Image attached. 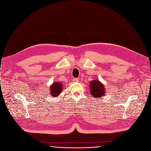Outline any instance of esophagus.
Returning a JSON list of instances; mask_svg holds the SVG:
<instances>
[{
    "mask_svg": "<svg viewBox=\"0 0 151 151\" xmlns=\"http://www.w3.org/2000/svg\"><path fill=\"white\" fill-rule=\"evenodd\" d=\"M73 81L74 82H78V78H74L73 79Z\"/></svg>",
    "mask_w": 151,
    "mask_h": 151,
    "instance_id": "1",
    "label": "esophagus"
}]
</instances>
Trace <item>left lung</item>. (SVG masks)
<instances>
[{
	"instance_id": "obj_1",
	"label": "left lung",
	"mask_w": 151,
	"mask_h": 151,
	"mask_svg": "<svg viewBox=\"0 0 151 151\" xmlns=\"http://www.w3.org/2000/svg\"><path fill=\"white\" fill-rule=\"evenodd\" d=\"M90 83V92L92 95V97L97 98L103 97L105 95L104 87L99 80H93Z\"/></svg>"
}]
</instances>
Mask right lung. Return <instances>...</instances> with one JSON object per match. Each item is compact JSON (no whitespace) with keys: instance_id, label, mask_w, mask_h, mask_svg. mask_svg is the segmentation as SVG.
Listing matches in <instances>:
<instances>
[{"instance_id":"1","label":"right lung","mask_w":151,"mask_h":151,"mask_svg":"<svg viewBox=\"0 0 151 151\" xmlns=\"http://www.w3.org/2000/svg\"><path fill=\"white\" fill-rule=\"evenodd\" d=\"M50 89V93L51 96L56 97L60 94L63 90V84L61 83L55 82L51 86Z\"/></svg>"}]
</instances>
